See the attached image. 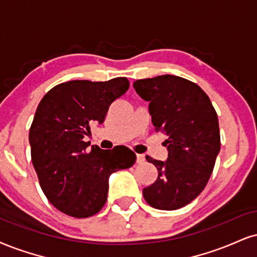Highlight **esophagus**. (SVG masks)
Listing matches in <instances>:
<instances>
[{
  "mask_svg": "<svg viewBox=\"0 0 257 257\" xmlns=\"http://www.w3.org/2000/svg\"><path fill=\"white\" fill-rule=\"evenodd\" d=\"M144 161H145V156H144V155L137 154V163H143Z\"/></svg>",
  "mask_w": 257,
  "mask_h": 257,
  "instance_id": "34e87169",
  "label": "esophagus"
}]
</instances>
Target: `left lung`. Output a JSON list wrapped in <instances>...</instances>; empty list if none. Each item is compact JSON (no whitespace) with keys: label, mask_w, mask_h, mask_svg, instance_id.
Listing matches in <instances>:
<instances>
[{"label":"left lung","mask_w":257,"mask_h":257,"mask_svg":"<svg viewBox=\"0 0 257 257\" xmlns=\"http://www.w3.org/2000/svg\"><path fill=\"white\" fill-rule=\"evenodd\" d=\"M134 87L150 102L155 131L168 137L166 162L147 156L158 176L143 189L144 199L157 210H177L200 194L213 172L220 150L216 109L198 84L179 76L137 80Z\"/></svg>","instance_id":"left-lung-1"}]
</instances>
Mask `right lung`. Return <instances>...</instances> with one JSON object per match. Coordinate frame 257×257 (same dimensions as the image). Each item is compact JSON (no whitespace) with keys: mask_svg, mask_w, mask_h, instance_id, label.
<instances>
[{"mask_svg":"<svg viewBox=\"0 0 257 257\" xmlns=\"http://www.w3.org/2000/svg\"><path fill=\"white\" fill-rule=\"evenodd\" d=\"M126 77L106 82L69 81L38 104L30 128L31 157L44 194L63 213L87 218L106 204L109 175L127 169L136 154L126 147L88 150L93 123H102L110 103L127 91Z\"/></svg>","mask_w":257,"mask_h":257,"instance_id":"add662e5","label":"right lung"}]
</instances>
